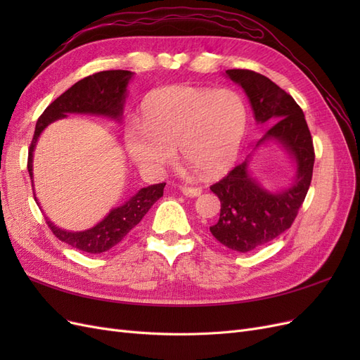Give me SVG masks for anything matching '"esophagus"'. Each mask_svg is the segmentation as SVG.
<instances>
[{"instance_id":"1","label":"esophagus","mask_w":360,"mask_h":360,"mask_svg":"<svg viewBox=\"0 0 360 360\" xmlns=\"http://www.w3.org/2000/svg\"><path fill=\"white\" fill-rule=\"evenodd\" d=\"M181 192H183V195H186V197L195 198V197H200L202 191H201V188H189V186H183V188H181Z\"/></svg>"}]
</instances>
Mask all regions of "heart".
I'll use <instances>...</instances> for the list:
<instances>
[{
	"label": "heart",
	"mask_w": 360,
	"mask_h": 360,
	"mask_svg": "<svg viewBox=\"0 0 360 360\" xmlns=\"http://www.w3.org/2000/svg\"><path fill=\"white\" fill-rule=\"evenodd\" d=\"M248 129L245 102L233 90L169 85L150 93L141 106V126H129V155L147 172L181 158L204 177H219L240 153Z\"/></svg>",
	"instance_id": "1"
}]
</instances>
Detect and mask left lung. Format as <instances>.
<instances>
[{
    "label": "left lung",
    "mask_w": 360,
    "mask_h": 360,
    "mask_svg": "<svg viewBox=\"0 0 360 360\" xmlns=\"http://www.w3.org/2000/svg\"><path fill=\"white\" fill-rule=\"evenodd\" d=\"M225 73L242 85L257 123L271 124L257 146L274 139L296 162V177L284 191L261 188L249 171V159L210 186L221 201L219 221L210 226V233L228 249L249 252L275 240L292 225L309 189L315 153L303 111L288 93L254 70L231 69Z\"/></svg>",
    "instance_id": "obj_1"
}]
</instances>
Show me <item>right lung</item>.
Masks as SVG:
<instances>
[{"label":"right lung","mask_w":360,"mask_h":360,"mask_svg":"<svg viewBox=\"0 0 360 360\" xmlns=\"http://www.w3.org/2000/svg\"><path fill=\"white\" fill-rule=\"evenodd\" d=\"M134 72L129 70H105L86 76L72 85L68 91L53 101L36 123L34 136L28 150V172L32 179V151L36 143L49 123L68 114H96L120 120L123 115V106L126 99V89L129 81L132 79ZM165 183L151 184V186L139 189L132 198L123 205L115 207L105 216L99 224L90 230L70 233L53 225L46 219L48 226L61 242L70 245L89 254H102L118 245L127 233L135 228L141 219L147 214L150 207L153 205L162 195ZM34 200L37 201L36 195Z\"/></svg>","instance_id":"1"}]
</instances>
